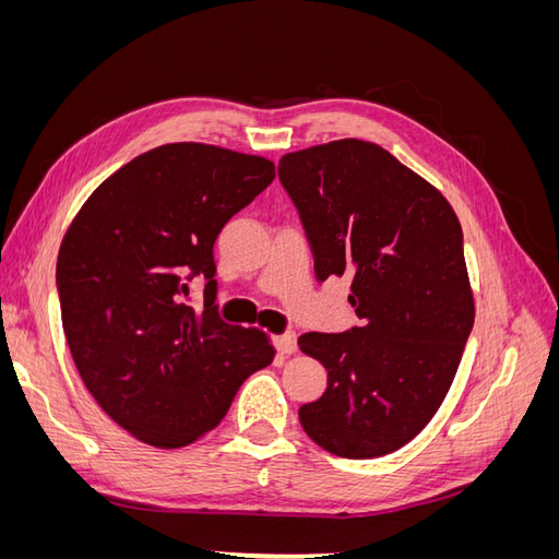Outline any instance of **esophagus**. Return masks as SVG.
Here are the masks:
<instances>
[{
    "mask_svg": "<svg viewBox=\"0 0 559 559\" xmlns=\"http://www.w3.org/2000/svg\"><path fill=\"white\" fill-rule=\"evenodd\" d=\"M275 347L280 354H296L298 349V341H296V333H282L275 337Z\"/></svg>",
    "mask_w": 559,
    "mask_h": 559,
    "instance_id": "obj_1",
    "label": "esophagus"
}]
</instances>
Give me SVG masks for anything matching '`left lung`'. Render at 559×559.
<instances>
[{
    "label": "left lung",
    "instance_id": "left-lung-1",
    "mask_svg": "<svg viewBox=\"0 0 559 559\" xmlns=\"http://www.w3.org/2000/svg\"><path fill=\"white\" fill-rule=\"evenodd\" d=\"M314 275H352L361 326L302 333L300 352L329 370L300 405L312 441L345 460L411 443L441 408L473 329L464 235L450 202L373 142L337 140L282 156Z\"/></svg>",
    "mask_w": 559,
    "mask_h": 559
}]
</instances>
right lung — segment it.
Listing matches in <instances>:
<instances>
[{"mask_svg":"<svg viewBox=\"0 0 559 559\" xmlns=\"http://www.w3.org/2000/svg\"><path fill=\"white\" fill-rule=\"evenodd\" d=\"M273 179L261 156L165 144L99 183L64 233L56 284L67 345L99 408L138 441H198L273 361L267 335L226 324L214 302L218 233ZM200 274L206 310L195 313L185 300Z\"/></svg>","mask_w":559,"mask_h":559,"instance_id":"obj_1","label":"right lung"}]
</instances>
